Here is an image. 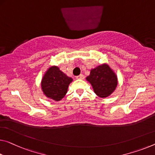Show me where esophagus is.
Instances as JSON below:
<instances>
[{"mask_svg":"<svg viewBox=\"0 0 155 155\" xmlns=\"http://www.w3.org/2000/svg\"><path fill=\"white\" fill-rule=\"evenodd\" d=\"M77 79H84L85 78V77H84V75L83 74H80L79 76H78V77H77Z\"/></svg>","mask_w":155,"mask_h":155,"instance_id":"1","label":"esophagus"}]
</instances>
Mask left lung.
Returning <instances> with one entry per match:
<instances>
[{
	"instance_id": "1",
	"label": "left lung",
	"mask_w": 155,
	"mask_h": 155,
	"mask_svg": "<svg viewBox=\"0 0 155 155\" xmlns=\"http://www.w3.org/2000/svg\"><path fill=\"white\" fill-rule=\"evenodd\" d=\"M86 80L92 85L95 94L100 98H106L111 95L118 85L117 75L107 63L92 69Z\"/></svg>"
}]
</instances>
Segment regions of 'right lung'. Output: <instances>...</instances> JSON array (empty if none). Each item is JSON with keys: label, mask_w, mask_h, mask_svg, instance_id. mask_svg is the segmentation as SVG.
<instances>
[{"label": "right lung", "mask_w": 155, "mask_h": 155, "mask_svg": "<svg viewBox=\"0 0 155 155\" xmlns=\"http://www.w3.org/2000/svg\"><path fill=\"white\" fill-rule=\"evenodd\" d=\"M72 81L58 66L52 65L46 70L41 79V90L47 98L59 101L65 96Z\"/></svg>", "instance_id": "obj_1"}]
</instances>
